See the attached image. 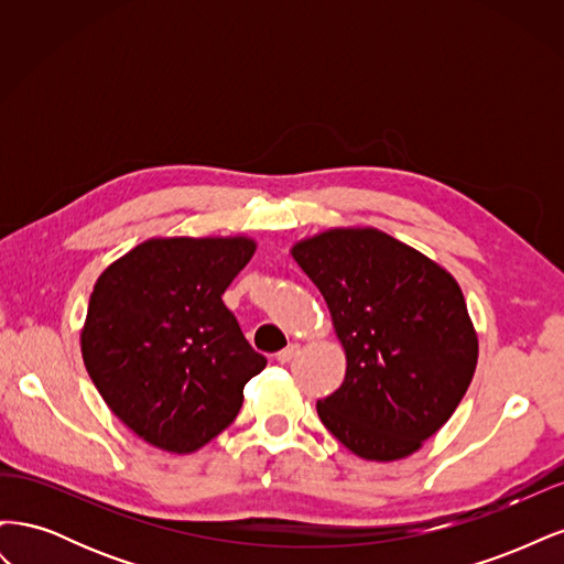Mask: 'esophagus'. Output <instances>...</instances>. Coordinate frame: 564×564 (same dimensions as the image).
<instances>
[{
    "mask_svg": "<svg viewBox=\"0 0 564 564\" xmlns=\"http://www.w3.org/2000/svg\"><path fill=\"white\" fill-rule=\"evenodd\" d=\"M299 350H301V346L299 344H292V346H286L284 350H280L278 355H275V360L280 362V365H286V362H292L294 357L299 355Z\"/></svg>",
    "mask_w": 564,
    "mask_h": 564,
    "instance_id": "obj_1",
    "label": "esophagus"
}]
</instances>
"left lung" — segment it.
<instances>
[{
    "mask_svg": "<svg viewBox=\"0 0 564 564\" xmlns=\"http://www.w3.org/2000/svg\"><path fill=\"white\" fill-rule=\"evenodd\" d=\"M327 301L346 379L317 402L319 421L355 456L421 449L473 381L477 334L449 272L377 228H332L292 247Z\"/></svg>",
    "mask_w": 564,
    "mask_h": 564,
    "instance_id": "1",
    "label": "left lung"
}]
</instances>
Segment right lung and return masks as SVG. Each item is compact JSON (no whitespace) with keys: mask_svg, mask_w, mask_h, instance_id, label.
<instances>
[{"mask_svg":"<svg viewBox=\"0 0 564 564\" xmlns=\"http://www.w3.org/2000/svg\"><path fill=\"white\" fill-rule=\"evenodd\" d=\"M256 251L251 237H152L94 284L82 357L110 412L148 445L193 454L240 414L265 357L224 292Z\"/></svg>","mask_w":564,"mask_h":564,"instance_id":"add662e5","label":"right lung"}]
</instances>
